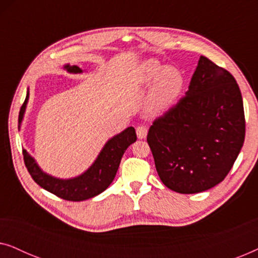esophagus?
I'll return each mask as SVG.
<instances>
[{
	"label": "esophagus",
	"mask_w": 258,
	"mask_h": 258,
	"mask_svg": "<svg viewBox=\"0 0 258 258\" xmlns=\"http://www.w3.org/2000/svg\"><path fill=\"white\" fill-rule=\"evenodd\" d=\"M136 134L139 139H146L148 134V128L146 125H139L136 128Z\"/></svg>",
	"instance_id": "1"
}]
</instances>
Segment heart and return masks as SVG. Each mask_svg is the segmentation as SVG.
<instances>
[{
  "label": "heart",
  "instance_id": "obj_1",
  "mask_svg": "<svg viewBox=\"0 0 258 258\" xmlns=\"http://www.w3.org/2000/svg\"><path fill=\"white\" fill-rule=\"evenodd\" d=\"M141 81L153 83L150 94V108L154 111L168 109L181 94L183 83L182 73L175 67H164L157 61L149 59L141 69Z\"/></svg>",
  "mask_w": 258,
  "mask_h": 258
}]
</instances>
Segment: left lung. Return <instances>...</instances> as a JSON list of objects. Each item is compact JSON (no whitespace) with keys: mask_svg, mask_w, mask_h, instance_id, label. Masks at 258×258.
I'll list each match as a JSON object with an SVG mask.
<instances>
[{"mask_svg":"<svg viewBox=\"0 0 258 258\" xmlns=\"http://www.w3.org/2000/svg\"><path fill=\"white\" fill-rule=\"evenodd\" d=\"M245 137L241 90L228 70L201 56L184 96L147 136L165 186L179 194L213 188L234 165Z\"/></svg>","mask_w":258,"mask_h":258,"instance_id":"obj_1","label":"left lung"}]
</instances>
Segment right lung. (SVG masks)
Listing matches in <instances>:
<instances>
[{"instance_id":"1","label":"right lung","mask_w":258,"mask_h":258,"mask_svg":"<svg viewBox=\"0 0 258 258\" xmlns=\"http://www.w3.org/2000/svg\"><path fill=\"white\" fill-rule=\"evenodd\" d=\"M64 68L69 73H82V70L77 66L67 64ZM28 97L29 94H27L26 100L20 109L19 126L26 110ZM136 139L135 129L133 126L126 128L124 132L108 141L96 161L84 174L72 179H59L44 174L34 158L27 153V150H23V160L30 176L41 188L48 190L59 199L79 202L98 195L110 185L117 172L123 154L130 144L135 142Z\"/></svg>"}]
</instances>
